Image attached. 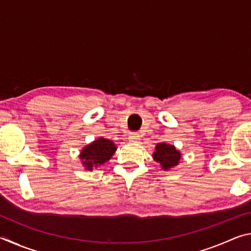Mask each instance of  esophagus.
Segmentation results:
<instances>
[{"mask_svg": "<svg viewBox=\"0 0 251 251\" xmlns=\"http://www.w3.org/2000/svg\"><path fill=\"white\" fill-rule=\"evenodd\" d=\"M139 139H141V136H139V134L137 133H131L128 136V141L131 143H137Z\"/></svg>", "mask_w": 251, "mask_h": 251, "instance_id": "34e87169", "label": "esophagus"}]
</instances>
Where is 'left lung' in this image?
<instances>
[{
  "label": "left lung",
  "instance_id": "8db88e82",
  "mask_svg": "<svg viewBox=\"0 0 251 251\" xmlns=\"http://www.w3.org/2000/svg\"><path fill=\"white\" fill-rule=\"evenodd\" d=\"M152 158L160 165L164 171H171L176 167L181 159V152L176 147L167 143H158L152 152Z\"/></svg>",
  "mask_w": 251,
  "mask_h": 251
}]
</instances>
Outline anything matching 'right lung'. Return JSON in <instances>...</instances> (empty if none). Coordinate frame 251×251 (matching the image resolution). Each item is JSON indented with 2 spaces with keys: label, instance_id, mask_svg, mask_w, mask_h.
I'll list each match as a JSON object with an SVG mask.
<instances>
[{
  "label": "right lung",
  "instance_id": "right-lung-1",
  "mask_svg": "<svg viewBox=\"0 0 251 251\" xmlns=\"http://www.w3.org/2000/svg\"><path fill=\"white\" fill-rule=\"evenodd\" d=\"M117 147L113 141L108 138L100 137L83 147L79 152V159L82 161L83 167L86 171L92 172L100 165L108 161L115 154Z\"/></svg>",
  "mask_w": 251,
  "mask_h": 251
}]
</instances>
